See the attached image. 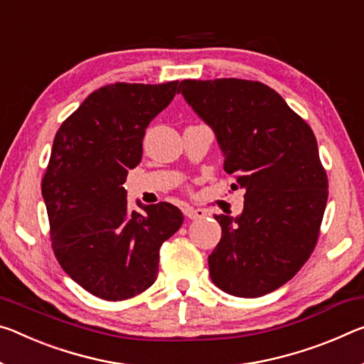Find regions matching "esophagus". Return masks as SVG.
<instances>
[{
    "mask_svg": "<svg viewBox=\"0 0 364 364\" xmlns=\"http://www.w3.org/2000/svg\"><path fill=\"white\" fill-rule=\"evenodd\" d=\"M184 215L191 218V220H200V218H205L207 212L204 209H196V207H186L184 209Z\"/></svg>",
    "mask_w": 364,
    "mask_h": 364,
    "instance_id": "34e87169",
    "label": "esophagus"
}]
</instances>
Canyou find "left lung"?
Returning <instances> with one entry per match:
<instances>
[{
  "mask_svg": "<svg viewBox=\"0 0 364 364\" xmlns=\"http://www.w3.org/2000/svg\"><path fill=\"white\" fill-rule=\"evenodd\" d=\"M178 92L215 132L225 171L246 191L241 215H215L222 238L210 279L233 296L267 295L295 277L319 238L328 184L314 132L257 80L186 79Z\"/></svg>",
  "mask_w": 364,
  "mask_h": 364,
  "instance_id": "left-lung-1",
  "label": "left lung"
}]
</instances>
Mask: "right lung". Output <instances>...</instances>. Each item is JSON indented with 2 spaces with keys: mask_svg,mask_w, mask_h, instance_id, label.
Listing matches in <instances>:
<instances>
[{
  "mask_svg": "<svg viewBox=\"0 0 364 364\" xmlns=\"http://www.w3.org/2000/svg\"><path fill=\"white\" fill-rule=\"evenodd\" d=\"M178 94L166 84H109L58 129L42 180L51 247L63 270L94 296L121 301L151 287L159 251L183 223L168 203L128 209L123 183L139 165L149 123Z\"/></svg>",
  "mask_w": 364,
  "mask_h": 364,
  "instance_id": "1",
  "label": "right lung"
}]
</instances>
